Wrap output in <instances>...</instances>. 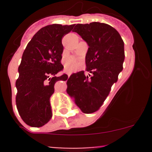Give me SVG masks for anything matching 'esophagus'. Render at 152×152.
<instances>
[{
	"label": "esophagus",
	"instance_id": "obj_1",
	"mask_svg": "<svg viewBox=\"0 0 152 152\" xmlns=\"http://www.w3.org/2000/svg\"><path fill=\"white\" fill-rule=\"evenodd\" d=\"M67 76H68V77H69V76H70V74H71V73H70V72H67Z\"/></svg>",
	"mask_w": 152,
	"mask_h": 152
}]
</instances>
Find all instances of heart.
<instances>
[{
    "label": "heart",
    "mask_w": 152,
    "mask_h": 152,
    "mask_svg": "<svg viewBox=\"0 0 152 152\" xmlns=\"http://www.w3.org/2000/svg\"><path fill=\"white\" fill-rule=\"evenodd\" d=\"M78 63L73 58H70L66 62V67L70 70H74L77 68Z\"/></svg>",
    "instance_id": "heart-1"
}]
</instances>
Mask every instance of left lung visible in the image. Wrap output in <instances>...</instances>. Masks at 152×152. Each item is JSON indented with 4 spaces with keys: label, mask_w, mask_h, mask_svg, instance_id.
<instances>
[{
    "label": "left lung",
    "mask_w": 152,
    "mask_h": 152,
    "mask_svg": "<svg viewBox=\"0 0 152 152\" xmlns=\"http://www.w3.org/2000/svg\"><path fill=\"white\" fill-rule=\"evenodd\" d=\"M76 32L88 45L86 70L73 73L67 81V93L84 113L97 111L118 81L125 58L124 43L116 29L99 22L77 24Z\"/></svg>",
    "instance_id": "1"
}]
</instances>
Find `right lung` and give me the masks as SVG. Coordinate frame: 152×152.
Here are the masks:
<instances>
[{
    "label": "right lung",
    "mask_w": 152,
    "mask_h": 152,
    "mask_svg": "<svg viewBox=\"0 0 152 152\" xmlns=\"http://www.w3.org/2000/svg\"><path fill=\"white\" fill-rule=\"evenodd\" d=\"M75 24H53L39 29L24 50L16 81V105L27 125L40 127L52 116L50 98L57 81H66L67 75L55 76L62 70V39ZM51 76V77L50 76Z\"/></svg>",
    "instance_id": "add662e5"
}]
</instances>
